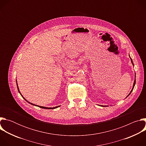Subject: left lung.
Instances as JSON below:
<instances>
[{
	"label": "left lung",
	"mask_w": 146,
	"mask_h": 146,
	"mask_svg": "<svg viewBox=\"0 0 146 146\" xmlns=\"http://www.w3.org/2000/svg\"><path fill=\"white\" fill-rule=\"evenodd\" d=\"M129 57H130V56H129ZM130 59H131V62H132V65H133V66H134V64H133V61H132V58L130 57ZM135 84H136V73L135 74V81H134V82H133V88H132V90H131V91L130 92V93L129 94V95L127 96V98L131 94V92H132V91H133V88H134V87H135ZM99 106H102V107H106V106H102V105H99Z\"/></svg>",
	"instance_id": "left-lung-1"
}]
</instances>
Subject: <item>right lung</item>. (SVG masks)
Segmentation results:
<instances>
[{"instance_id":"obj_1","label":"right lung","mask_w":146,"mask_h":146,"mask_svg":"<svg viewBox=\"0 0 146 146\" xmlns=\"http://www.w3.org/2000/svg\"><path fill=\"white\" fill-rule=\"evenodd\" d=\"M16 82H17V88H18V92H19V93L21 94V95L22 96V97L27 102H28L29 103H30L31 105H33V106H37V105H35V104H33V103H31V102H28V100H27L25 98H24V97H23V96L21 95V92H20V91H19V88H18V84H17V81H16ZM39 108H42V109H56V108H58V107H59L60 106H56V107H54V108H46V107H43V106H38Z\"/></svg>"}]
</instances>
